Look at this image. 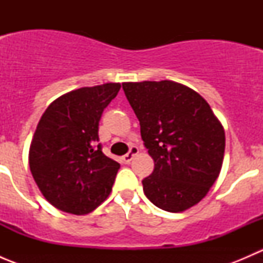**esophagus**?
<instances>
[{
	"instance_id": "obj_1",
	"label": "esophagus",
	"mask_w": 263,
	"mask_h": 263,
	"mask_svg": "<svg viewBox=\"0 0 263 263\" xmlns=\"http://www.w3.org/2000/svg\"><path fill=\"white\" fill-rule=\"evenodd\" d=\"M137 154H139V147H137V146H132L131 148H129L128 153H127L126 155H124L123 158H122V160H123L126 164H128L129 161H131L132 159H134L135 156L137 155Z\"/></svg>"
}]
</instances>
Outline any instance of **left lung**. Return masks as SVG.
Listing matches in <instances>:
<instances>
[{
    "label": "left lung",
    "mask_w": 263,
    "mask_h": 263,
    "mask_svg": "<svg viewBox=\"0 0 263 263\" xmlns=\"http://www.w3.org/2000/svg\"><path fill=\"white\" fill-rule=\"evenodd\" d=\"M122 86L154 160L153 173L142 181L146 197L169 213L197 205L221 171V122L198 92L179 82H122Z\"/></svg>",
    "instance_id": "obj_1"
}]
</instances>
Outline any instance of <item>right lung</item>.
<instances>
[{
	"mask_svg": "<svg viewBox=\"0 0 263 263\" xmlns=\"http://www.w3.org/2000/svg\"><path fill=\"white\" fill-rule=\"evenodd\" d=\"M119 82L80 87L61 95L42 116L29 148L33 178L52 206L86 215L112 192L119 164L103 154L99 121Z\"/></svg>",
	"mask_w": 263,
	"mask_h": 263,
	"instance_id": "right-lung-1",
	"label": "right lung"
}]
</instances>
